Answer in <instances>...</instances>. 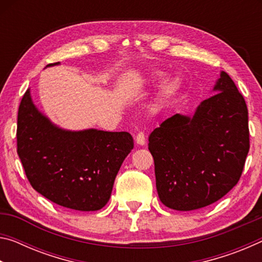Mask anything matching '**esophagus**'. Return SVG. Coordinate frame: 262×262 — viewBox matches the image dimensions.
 <instances>
[{"label":"esophagus","instance_id":"obj_1","mask_svg":"<svg viewBox=\"0 0 262 262\" xmlns=\"http://www.w3.org/2000/svg\"><path fill=\"white\" fill-rule=\"evenodd\" d=\"M135 141L137 144L140 145H144L145 144V136H144V133L143 132H139L137 133V135L135 137Z\"/></svg>","mask_w":262,"mask_h":262}]
</instances>
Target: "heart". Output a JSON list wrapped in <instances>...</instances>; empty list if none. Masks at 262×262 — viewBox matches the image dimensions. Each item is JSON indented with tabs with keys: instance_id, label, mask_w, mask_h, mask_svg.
Listing matches in <instances>:
<instances>
[{
	"instance_id": "1",
	"label": "heart",
	"mask_w": 262,
	"mask_h": 262,
	"mask_svg": "<svg viewBox=\"0 0 262 262\" xmlns=\"http://www.w3.org/2000/svg\"><path fill=\"white\" fill-rule=\"evenodd\" d=\"M161 76H162L161 74H156V75H154V76L151 77V79H149V81H151V83H155V82L159 81V78H161ZM178 86H179V81H178V79H177V78L171 79V81L166 84L165 88H164V94H166V95L172 94V92H174L177 89H178Z\"/></svg>"
}]
</instances>
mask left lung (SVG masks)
Returning a JSON list of instances; mask_svg holds the SVG:
<instances>
[{"mask_svg":"<svg viewBox=\"0 0 262 262\" xmlns=\"http://www.w3.org/2000/svg\"><path fill=\"white\" fill-rule=\"evenodd\" d=\"M214 94L193 117L172 115L149 136L159 200L171 209L209 206L241 179L250 150L245 99L225 72Z\"/></svg>","mask_w":262,"mask_h":262,"instance_id":"left-lung-1","label":"left lung"}]
</instances>
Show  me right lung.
Returning a JSON list of instances; mask_svg holds the SVG:
<instances>
[{
	"instance_id": "1",
	"label": "right lung",
	"mask_w": 262,
	"mask_h": 262,
	"mask_svg": "<svg viewBox=\"0 0 262 262\" xmlns=\"http://www.w3.org/2000/svg\"><path fill=\"white\" fill-rule=\"evenodd\" d=\"M55 64L59 62L48 66ZM133 148L129 133L61 129L37 110L30 90L21 98L17 154L31 186L56 205L81 211L101 209Z\"/></svg>"
}]
</instances>
